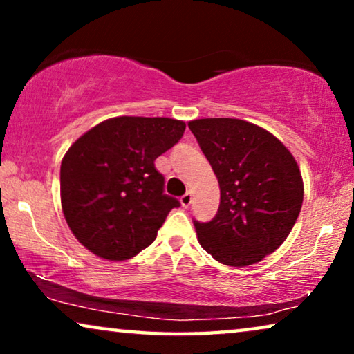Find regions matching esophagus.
<instances>
[{
    "label": "esophagus",
    "mask_w": 354,
    "mask_h": 354,
    "mask_svg": "<svg viewBox=\"0 0 354 354\" xmlns=\"http://www.w3.org/2000/svg\"><path fill=\"white\" fill-rule=\"evenodd\" d=\"M192 201H193V196H192V193L188 192V193H185V195H183L182 198H180V205L183 206V207H188L192 205Z\"/></svg>",
    "instance_id": "esophagus-1"
}]
</instances>
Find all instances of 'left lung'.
Returning a JSON list of instances; mask_svg holds the SVG:
<instances>
[{"label": "left lung", "instance_id": "left-lung-1", "mask_svg": "<svg viewBox=\"0 0 354 354\" xmlns=\"http://www.w3.org/2000/svg\"><path fill=\"white\" fill-rule=\"evenodd\" d=\"M214 171L221 205L214 219L193 221L198 241L225 266L245 268L283 243L303 205V178L272 133L241 119L188 122Z\"/></svg>", "mask_w": 354, "mask_h": 354}]
</instances>
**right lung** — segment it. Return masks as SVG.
<instances>
[{"instance_id": "obj_1", "label": "right lung", "mask_w": 354, "mask_h": 354, "mask_svg": "<svg viewBox=\"0 0 354 354\" xmlns=\"http://www.w3.org/2000/svg\"><path fill=\"white\" fill-rule=\"evenodd\" d=\"M185 132L169 118L122 115L82 135L61 162V205L75 239L109 261L133 258L154 241L171 209L154 161Z\"/></svg>"}]
</instances>
